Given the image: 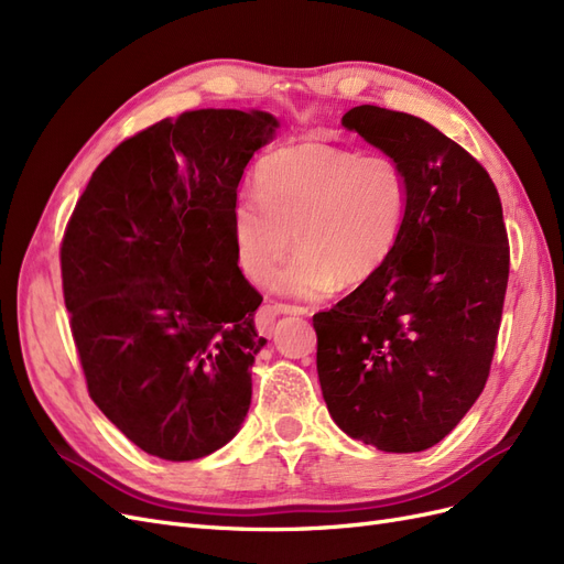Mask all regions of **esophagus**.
Instances as JSON below:
<instances>
[{
	"instance_id": "1",
	"label": "esophagus",
	"mask_w": 564,
	"mask_h": 564,
	"mask_svg": "<svg viewBox=\"0 0 564 564\" xmlns=\"http://www.w3.org/2000/svg\"><path fill=\"white\" fill-rule=\"evenodd\" d=\"M278 315H308V308H303V305H292V303H265L259 313V319L268 324Z\"/></svg>"
}]
</instances>
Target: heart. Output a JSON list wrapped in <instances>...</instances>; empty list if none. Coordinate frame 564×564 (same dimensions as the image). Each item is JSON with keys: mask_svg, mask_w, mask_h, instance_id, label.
Segmentation results:
<instances>
[{"mask_svg": "<svg viewBox=\"0 0 564 564\" xmlns=\"http://www.w3.org/2000/svg\"><path fill=\"white\" fill-rule=\"evenodd\" d=\"M256 199L232 214L235 256L245 275L284 294L319 299L338 284L360 286L395 251L409 207L404 169L383 152L296 143L270 152L256 169ZM295 245H291V237Z\"/></svg>", "mask_w": 564, "mask_h": 564, "instance_id": "b5f03b06", "label": "heart"}]
</instances>
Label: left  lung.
Wrapping results in <instances>:
<instances>
[{
    "label": "left lung",
    "instance_id": "8db88e82",
    "mask_svg": "<svg viewBox=\"0 0 564 564\" xmlns=\"http://www.w3.org/2000/svg\"><path fill=\"white\" fill-rule=\"evenodd\" d=\"M344 127L404 169L409 207L377 275L313 315L322 395L350 437L423 452L489 379L510 268L501 199L470 152L414 115L357 106Z\"/></svg>",
    "mask_w": 564,
    "mask_h": 564
}]
</instances>
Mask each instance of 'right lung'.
<instances>
[{
    "label": "right lung",
    "mask_w": 564,
    "mask_h": 564,
    "mask_svg": "<svg viewBox=\"0 0 564 564\" xmlns=\"http://www.w3.org/2000/svg\"><path fill=\"white\" fill-rule=\"evenodd\" d=\"M278 119L193 110L96 166L61 242L63 299L87 390L135 447L220 449L251 402L263 296L237 265V185Z\"/></svg>",
    "instance_id": "add662e5"
}]
</instances>
